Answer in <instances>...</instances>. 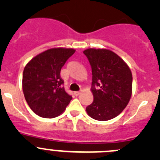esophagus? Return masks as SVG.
Wrapping results in <instances>:
<instances>
[{
    "label": "esophagus",
    "mask_w": 160,
    "mask_h": 160,
    "mask_svg": "<svg viewBox=\"0 0 160 160\" xmlns=\"http://www.w3.org/2000/svg\"><path fill=\"white\" fill-rule=\"evenodd\" d=\"M73 93H74V95H75V96H78V95H80V91H75Z\"/></svg>",
    "instance_id": "34e87169"
}]
</instances>
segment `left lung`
Wrapping results in <instances>:
<instances>
[{"label": "left lung", "instance_id": "obj_1", "mask_svg": "<svg viewBox=\"0 0 160 160\" xmlns=\"http://www.w3.org/2000/svg\"><path fill=\"white\" fill-rule=\"evenodd\" d=\"M83 54L92 70V104L86 111L92 118L108 121L118 115L132 96V75L117 54L108 49H88Z\"/></svg>", "mask_w": 160, "mask_h": 160}]
</instances>
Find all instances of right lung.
I'll list each match as a JSON object with an SVG mask.
<instances>
[{
	"mask_svg": "<svg viewBox=\"0 0 160 160\" xmlns=\"http://www.w3.org/2000/svg\"><path fill=\"white\" fill-rule=\"evenodd\" d=\"M74 52L72 49H48L25 66L22 89L30 108L37 115L46 118L57 117L72 100L64 88L60 71Z\"/></svg>",
	"mask_w": 160,
	"mask_h": 160,
	"instance_id": "obj_1",
	"label": "right lung"
}]
</instances>
